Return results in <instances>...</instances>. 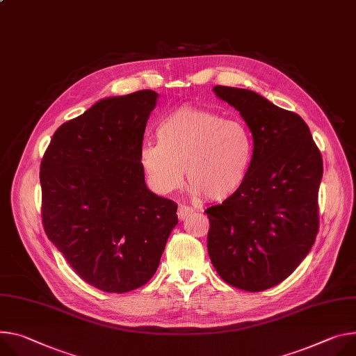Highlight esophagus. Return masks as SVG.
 I'll return each instance as SVG.
<instances>
[{"label":"esophagus","mask_w":356,"mask_h":356,"mask_svg":"<svg viewBox=\"0 0 356 356\" xmlns=\"http://www.w3.org/2000/svg\"><path fill=\"white\" fill-rule=\"evenodd\" d=\"M191 213H193V209H191V207H188V206H184V204L179 206V209H177V217H179L180 220L187 218Z\"/></svg>","instance_id":"esophagus-1"}]
</instances>
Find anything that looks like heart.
<instances>
[{
	"instance_id": "heart-1",
	"label": "heart",
	"mask_w": 356,
	"mask_h": 356,
	"mask_svg": "<svg viewBox=\"0 0 356 356\" xmlns=\"http://www.w3.org/2000/svg\"><path fill=\"white\" fill-rule=\"evenodd\" d=\"M157 142H146L139 163L149 187L170 195L184 183L191 195L224 202L243 186L252 159L248 129L238 120L200 108H179L157 126Z\"/></svg>"
}]
</instances>
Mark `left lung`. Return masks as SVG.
Returning <instances> with one entry per match:
<instances>
[{"instance_id": "1", "label": "left lung", "mask_w": 356, "mask_h": 356, "mask_svg": "<svg viewBox=\"0 0 356 356\" xmlns=\"http://www.w3.org/2000/svg\"><path fill=\"white\" fill-rule=\"evenodd\" d=\"M213 92L240 112L254 149L240 190L206 210L207 251L225 282L257 293L293 274L315 243L322 157L297 113L250 89Z\"/></svg>"}]
</instances>
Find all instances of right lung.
Here are the masks:
<instances>
[{
    "label": "right lung",
    "instance_id": "obj_1",
    "mask_svg": "<svg viewBox=\"0 0 356 356\" xmlns=\"http://www.w3.org/2000/svg\"><path fill=\"white\" fill-rule=\"evenodd\" d=\"M150 89L111 96L60 124L41 161L42 224L88 284L127 293L156 273L177 204L150 191L139 163Z\"/></svg>",
    "mask_w": 356,
    "mask_h": 356
}]
</instances>
